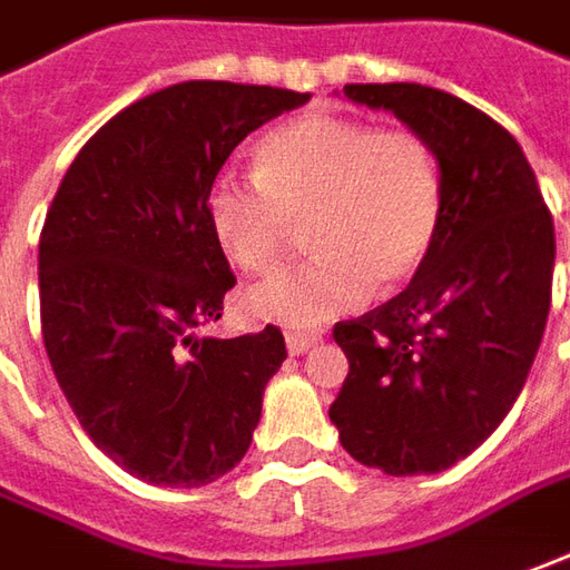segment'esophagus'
Returning <instances> with one entry per match:
<instances>
[{
  "label": "esophagus",
  "mask_w": 570,
  "mask_h": 570,
  "mask_svg": "<svg viewBox=\"0 0 570 570\" xmlns=\"http://www.w3.org/2000/svg\"><path fill=\"white\" fill-rule=\"evenodd\" d=\"M323 335H316V332H288L285 335V344H288V353L292 356H301V353H307L313 344H320Z\"/></svg>",
  "instance_id": "34e87169"
}]
</instances>
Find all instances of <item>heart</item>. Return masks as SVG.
<instances>
[{"label":"heart","mask_w":570,"mask_h":570,"mask_svg":"<svg viewBox=\"0 0 570 570\" xmlns=\"http://www.w3.org/2000/svg\"><path fill=\"white\" fill-rule=\"evenodd\" d=\"M254 167L257 176L219 173L207 191L226 257L247 273L273 269L294 223H307L313 250L245 294L257 320L316 328L360 309L375 285L394 292L419 276L441 238V160L415 129L309 111L269 129Z\"/></svg>","instance_id":"1"}]
</instances>
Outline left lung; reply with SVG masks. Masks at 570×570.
Returning <instances> with one entry per match:
<instances>
[{"mask_svg":"<svg viewBox=\"0 0 570 570\" xmlns=\"http://www.w3.org/2000/svg\"><path fill=\"white\" fill-rule=\"evenodd\" d=\"M344 96L425 136L446 210L422 273L335 325L351 372L328 419L368 469L438 474L488 441L524 387L552 301V214L521 145L469 101L419 82H351Z\"/></svg>","mask_w":570,"mask_h":570,"instance_id":"8db88e82","label":"left lung"}]
</instances>
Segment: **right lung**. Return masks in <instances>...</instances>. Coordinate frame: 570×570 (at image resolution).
<instances>
[{
    "instance_id": "add662e5",
    "label": "right lung",
    "mask_w": 570,
    "mask_h": 570,
    "mask_svg": "<svg viewBox=\"0 0 570 570\" xmlns=\"http://www.w3.org/2000/svg\"><path fill=\"white\" fill-rule=\"evenodd\" d=\"M309 92L188 80L132 101L65 173L39 235L49 363L89 441L160 488L233 472L282 366L276 325L198 337L235 285L207 191L247 132Z\"/></svg>"
}]
</instances>
